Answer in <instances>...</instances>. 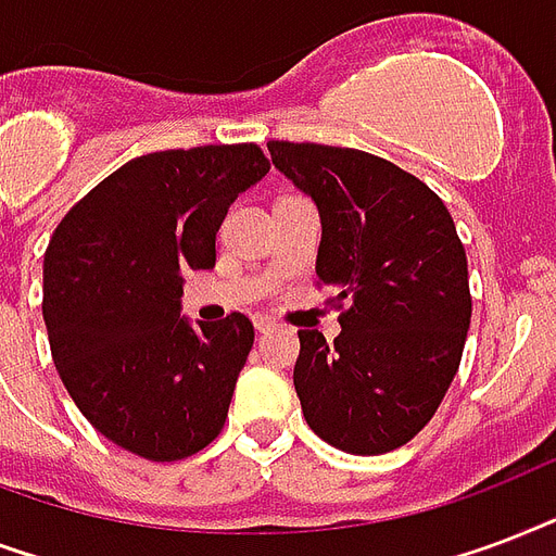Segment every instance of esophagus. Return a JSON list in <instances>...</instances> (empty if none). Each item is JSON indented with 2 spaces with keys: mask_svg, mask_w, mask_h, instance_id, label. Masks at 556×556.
Returning <instances> with one entry per match:
<instances>
[{
  "mask_svg": "<svg viewBox=\"0 0 556 556\" xmlns=\"http://www.w3.org/2000/svg\"><path fill=\"white\" fill-rule=\"evenodd\" d=\"M255 327L257 333H269V330H275V321L269 316H255Z\"/></svg>",
  "mask_w": 556,
  "mask_h": 556,
  "instance_id": "34e87169",
  "label": "esophagus"
}]
</instances>
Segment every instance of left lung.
<instances>
[{
    "mask_svg": "<svg viewBox=\"0 0 556 556\" xmlns=\"http://www.w3.org/2000/svg\"><path fill=\"white\" fill-rule=\"evenodd\" d=\"M321 214L318 287L339 333L299 330L292 382L309 429L354 455L408 443L441 406L470 330L467 255L441 197L365 150L269 141Z\"/></svg>",
    "mask_w": 556,
    "mask_h": 556,
    "instance_id": "8db88e82",
    "label": "left lung"
}]
</instances>
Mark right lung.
<instances>
[{
	"instance_id": "obj_1",
	"label": "right lung",
	"mask_w": 556,
	"mask_h": 556,
	"mask_svg": "<svg viewBox=\"0 0 556 556\" xmlns=\"http://www.w3.org/2000/svg\"><path fill=\"white\" fill-rule=\"evenodd\" d=\"M266 174L252 141L159 150L94 185L51 235V359L86 420L127 453L179 462L223 432L255 327L243 313L188 325L182 273L214 266L226 211Z\"/></svg>"
}]
</instances>
